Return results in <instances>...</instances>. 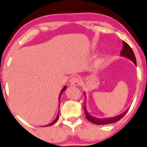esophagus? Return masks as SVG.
Returning <instances> with one entry per match:
<instances>
[{
  "label": "esophagus",
  "instance_id": "34e87169",
  "mask_svg": "<svg viewBox=\"0 0 147 147\" xmlns=\"http://www.w3.org/2000/svg\"><path fill=\"white\" fill-rule=\"evenodd\" d=\"M69 84H70L71 86H78V84H79V79L76 76L72 77V78H70V80H69Z\"/></svg>",
  "mask_w": 147,
  "mask_h": 147
}]
</instances>
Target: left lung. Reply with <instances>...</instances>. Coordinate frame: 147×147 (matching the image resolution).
Instances as JSON below:
<instances>
[{
    "instance_id": "left-lung-1",
    "label": "left lung",
    "mask_w": 147,
    "mask_h": 147,
    "mask_svg": "<svg viewBox=\"0 0 147 147\" xmlns=\"http://www.w3.org/2000/svg\"><path fill=\"white\" fill-rule=\"evenodd\" d=\"M123 48L122 51L121 53V57H124L127 58L128 59H130L137 66V61H136V58H135V54H134L133 51H132V48L127 45L125 41H123ZM85 96V98L86 99V95L85 92H83ZM84 111H85V113H86V118L89 121H90L91 123H92L96 124V125H107V124H111V123H114L117 122V121H120L123 116L125 115V113H127V109L126 111H125L123 113H122L121 114L118 115L116 116H113V117H109V118H96L94 117V116H91L88 111H87V107L86 106H84Z\"/></svg>"
}]
</instances>
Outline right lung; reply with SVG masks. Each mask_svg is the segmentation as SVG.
<instances>
[{"label": "right lung", "mask_w": 147, "mask_h": 147, "mask_svg": "<svg viewBox=\"0 0 147 147\" xmlns=\"http://www.w3.org/2000/svg\"><path fill=\"white\" fill-rule=\"evenodd\" d=\"M67 89V86H64V88H62V90H61V92H60V94H59V98H60V97H61V94H62L63 93V92H64V90H65ZM59 112H58V113H57V117H56V118H55V119L54 120V121H53V122L52 123H49L48 125H44V126H42V127H47V126H50V125H53L54 123H55L57 122V121H58V119H59Z\"/></svg>", "instance_id": "obj_1"}]
</instances>
